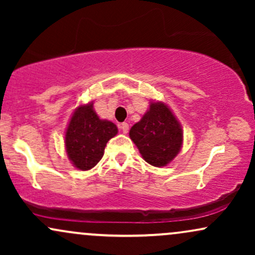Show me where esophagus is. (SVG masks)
<instances>
[{
	"label": "esophagus",
	"mask_w": 255,
	"mask_h": 255,
	"mask_svg": "<svg viewBox=\"0 0 255 255\" xmlns=\"http://www.w3.org/2000/svg\"><path fill=\"white\" fill-rule=\"evenodd\" d=\"M120 130L122 131V133H128V129H129V126H128V124H126V122H124V124H121L119 126Z\"/></svg>",
	"instance_id": "esophagus-1"
}]
</instances>
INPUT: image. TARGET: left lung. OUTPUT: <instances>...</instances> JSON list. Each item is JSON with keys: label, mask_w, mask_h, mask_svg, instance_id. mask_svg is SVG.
<instances>
[{"label": "left lung", "mask_w": 255, "mask_h": 255, "mask_svg": "<svg viewBox=\"0 0 255 255\" xmlns=\"http://www.w3.org/2000/svg\"><path fill=\"white\" fill-rule=\"evenodd\" d=\"M129 136L148 164L165 166L182 146V128L168 105L152 102L150 109L129 130Z\"/></svg>", "instance_id": "left-lung-1"}]
</instances>
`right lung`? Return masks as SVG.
<instances>
[{"mask_svg":"<svg viewBox=\"0 0 255 255\" xmlns=\"http://www.w3.org/2000/svg\"><path fill=\"white\" fill-rule=\"evenodd\" d=\"M118 134L113 122L101 120L93 110V103L75 109L66 130V151L73 165L80 170H90L104 154L111 137Z\"/></svg>","mask_w":255,"mask_h":255,"instance_id":"right-lung-1","label":"right lung"}]
</instances>
